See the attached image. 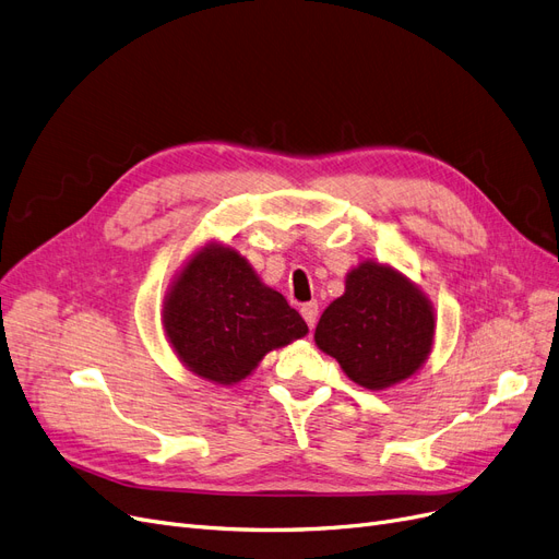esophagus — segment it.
<instances>
[{
  "label": "esophagus",
  "mask_w": 559,
  "mask_h": 559,
  "mask_svg": "<svg viewBox=\"0 0 559 559\" xmlns=\"http://www.w3.org/2000/svg\"><path fill=\"white\" fill-rule=\"evenodd\" d=\"M301 316H304L306 324L313 329V326H316V322H318V304H316V301H308V304H304V306H301Z\"/></svg>",
  "instance_id": "1"
}]
</instances>
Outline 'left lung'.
Here are the masks:
<instances>
[{
	"mask_svg": "<svg viewBox=\"0 0 559 559\" xmlns=\"http://www.w3.org/2000/svg\"><path fill=\"white\" fill-rule=\"evenodd\" d=\"M436 338L428 297L394 266L364 260L345 276V293L324 308L316 345L370 391L394 386L426 364Z\"/></svg>",
	"mask_w": 559,
	"mask_h": 559,
	"instance_id": "left-lung-1",
	"label": "left lung"
}]
</instances>
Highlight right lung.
<instances>
[{"mask_svg":"<svg viewBox=\"0 0 559 559\" xmlns=\"http://www.w3.org/2000/svg\"><path fill=\"white\" fill-rule=\"evenodd\" d=\"M163 332L191 373L230 386L251 376L266 353L306 336L308 326L235 248L210 241L165 295Z\"/></svg>","mask_w":559,"mask_h":559,"instance_id":"1","label":"right lung"}]
</instances>
